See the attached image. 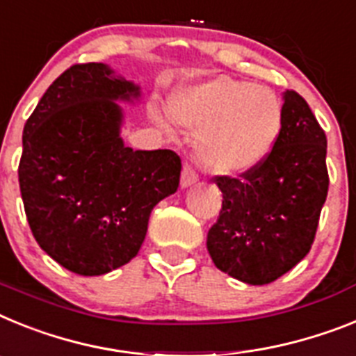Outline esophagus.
I'll return each instance as SVG.
<instances>
[{
  "mask_svg": "<svg viewBox=\"0 0 356 356\" xmlns=\"http://www.w3.org/2000/svg\"><path fill=\"white\" fill-rule=\"evenodd\" d=\"M197 179H199V175H197L195 170L191 168L190 165H184V168H182V175H181V186L182 188L191 186V184H195Z\"/></svg>",
  "mask_w": 356,
  "mask_h": 356,
  "instance_id": "34e87169",
  "label": "esophagus"
}]
</instances>
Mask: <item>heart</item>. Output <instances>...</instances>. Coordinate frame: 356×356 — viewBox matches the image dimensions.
<instances>
[{"label":"heart","mask_w":356,"mask_h":356,"mask_svg":"<svg viewBox=\"0 0 356 356\" xmlns=\"http://www.w3.org/2000/svg\"><path fill=\"white\" fill-rule=\"evenodd\" d=\"M170 116L199 129L195 152L215 174L240 175L265 161L281 129V107L268 88L216 76L181 89L170 100Z\"/></svg>","instance_id":"1"}]
</instances>
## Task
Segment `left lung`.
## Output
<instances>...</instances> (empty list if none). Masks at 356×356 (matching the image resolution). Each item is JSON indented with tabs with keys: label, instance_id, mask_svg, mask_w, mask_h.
<instances>
[{
	"label": "left lung",
	"instance_id": "left-lung-1",
	"mask_svg": "<svg viewBox=\"0 0 356 356\" xmlns=\"http://www.w3.org/2000/svg\"><path fill=\"white\" fill-rule=\"evenodd\" d=\"M270 154L240 177L215 175L222 209L208 231L213 264L249 285H267L310 252L327 195L326 134L307 100L285 91Z\"/></svg>",
	"mask_w": 356,
	"mask_h": 356
}]
</instances>
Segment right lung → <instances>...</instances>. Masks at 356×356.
<instances>
[{
	"label": "right lung",
	"instance_id": "right-lung-1",
	"mask_svg": "<svg viewBox=\"0 0 356 356\" xmlns=\"http://www.w3.org/2000/svg\"><path fill=\"white\" fill-rule=\"evenodd\" d=\"M102 63L67 67L24 123L19 188L33 238L79 276L129 264L145 240L154 206L175 193L174 150H132L120 138L116 100L140 88Z\"/></svg>",
	"mask_w": 356,
	"mask_h": 356
}]
</instances>
